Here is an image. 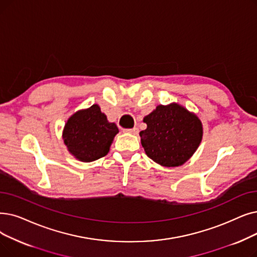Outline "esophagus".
<instances>
[{"label": "esophagus", "mask_w": 257, "mask_h": 257, "mask_svg": "<svg viewBox=\"0 0 257 257\" xmlns=\"http://www.w3.org/2000/svg\"><path fill=\"white\" fill-rule=\"evenodd\" d=\"M125 132H127V133H130V135H133V136H138V133H139V129L138 128H132V129H127V130H125Z\"/></svg>", "instance_id": "1"}]
</instances>
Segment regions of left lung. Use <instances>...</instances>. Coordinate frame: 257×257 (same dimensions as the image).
<instances>
[{
	"label": "left lung",
	"instance_id": "8db88e82",
	"mask_svg": "<svg viewBox=\"0 0 257 257\" xmlns=\"http://www.w3.org/2000/svg\"><path fill=\"white\" fill-rule=\"evenodd\" d=\"M143 120L147 128L140 133L142 146L148 158L164 167L184 165L203 139L198 116L177 103L156 106Z\"/></svg>",
	"mask_w": 257,
	"mask_h": 257
}]
</instances>
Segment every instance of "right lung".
Returning a JSON list of instances; mask_svg holds the SVG:
<instances>
[{
  "label": "right lung",
  "mask_w": 257,
  "mask_h": 257,
  "mask_svg": "<svg viewBox=\"0 0 257 257\" xmlns=\"http://www.w3.org/2000/svg\"><path fill=\"white\" fill-rule=\"evenodd\" d=\"M118 128L110 122L97 104L77 110L68 119L63 129V141L67 150L74 158L90 163L105 156Z\"/></svg>",
  "instance_id": "add662e5"
}]
</instances>
